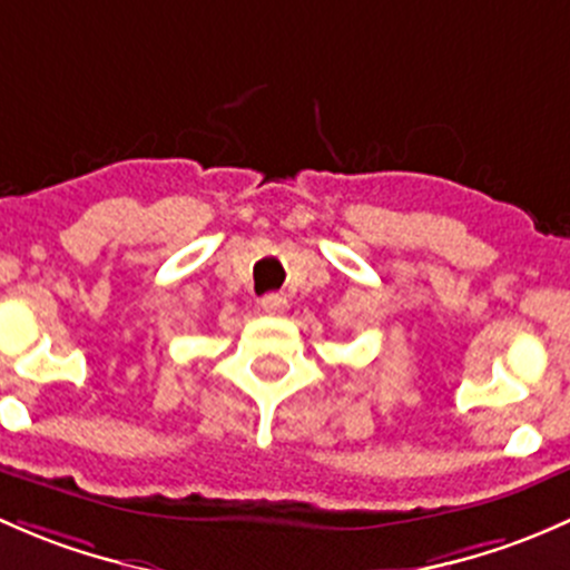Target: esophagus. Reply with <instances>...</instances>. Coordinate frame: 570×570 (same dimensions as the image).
Here are the masks:
<instances>
[{
	"label": "esophagus",
	"instance_id": "34e87169",
	"mask_svg": "<svg viewBox=\"0 0 570 570\" xmlns=\"http://www.w3.org/2000/svg\"><path fill=\"white\" fill-rule=\"evenodd\" d=\"M261 307L266 309V313H283L287 307V298L283 293H268V296L261 298Z\"/></svg>",
	"mask_w": 570,
	"mask_h": 570
}]
</instances>
